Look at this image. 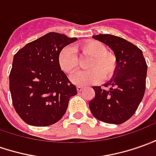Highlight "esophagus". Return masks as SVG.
I'll return each mask as SVG.
<instances>
[{
	"label": "esophagus",
	"instance_id": "esophagus-1",
	"mask_svg": "<svg viewBox=\"0 0 156 156\" xmlns=\"http://www.w3.org/2000/svg\"><path fill=\"white\" fill-rule=\"evenodd\" d=\"M83 88L82 86H77V90H78V92H81L83 90Z\"/></svg>",
	"mask_w": 156,
	"mask_h": 156
}]
</instances>
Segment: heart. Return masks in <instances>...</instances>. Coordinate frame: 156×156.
<instances>
[{
  "label": "heart",
  "instance_id": "b5f03b06",
  "mask_svg": "<svg viewBox=\"0 0 156 156\" xmlns=\"http://www.w3.org/2000/svg\"><path fill=\"white\" fill-rule=\"evenodd\" d=\"M77 51L92 57L87 67L90 70L81 71L72 77V82L77 85H89L101 81L103 78H110L116 67V59L112 54L108 53L104 44L96 41L85 42L80 47H66L58 56V63L66 73H73L78 69L79 60Z\"/></svg>",
  "mask_w": 156,
  "mask_h": 156
}]
</instances>
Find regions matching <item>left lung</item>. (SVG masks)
Listing matches in <instances>:
<instances>
[{
  "label": "left lung",
  "instance_id": "obj_1",
  "mask_svg": "<svg viewBox=\"0 0 156 156\" xmlns=\"http://www.w3.org/2000/svg\"><path fill=\"white\" fill-rule=\"evenodd\" d=\"M92 38L108 46L116 58L112 78L105 83L108 90L94 86L96 96L89 107L93 116L108 124L119 125L135 114L144 97L146 87L147 64L143 52L126 39L109 34Z\"/></svg>",
  "mask_w": 156,
  "mask_h": 156
}]
</instances>
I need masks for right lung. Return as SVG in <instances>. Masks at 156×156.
Listing matches in <instances>:
<instances>
[{
    "mask_svg": "<svg viewBox=\"0 0 156 156\" xmlns=\"http://www.w3.org/2000/svg\"><path fill=\"white\" fill-rule=\"evenodd\" d=\"M77 37L49 32L29 42L13 56L9 89L17 114L26 124L48 126L66 113L70 98L77 95L58 63V56Z\"/></svg>",
    "mask_w": 156,
    "mask_h": 156,
    "instance_id": "right-lung-1",
    "label": "right lung"
}]
</instances>
